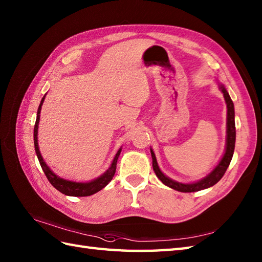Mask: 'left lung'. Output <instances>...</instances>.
<instances>
[{
  "label": "left lung",
  "mask_w": 262,
  "mask_h": 262,
  "mask_svg": "<svg viewBox=\"0 0 262 262\" xmlns=\"http://www.w3.org/2000/svg\"><path fill=\"white\" fill-rule=\"evenodd\" d=\"M219 84L220 90L223 92V96L226 102V108H227V115H226V143H225V151L223 157L220 160L219 164H217L215 168L211 170L209 173L204 177L203 179H200L198 181H193L190 183H182L179 181H176L171 178L166 177L162 171H161L160 166L158 164L157 157L153 152V149L151 148V155H152V162H153V170L155 172V174L159 178V179L164 183L165 186H168L174 190H178L180 192H194V191H199L203 190V189H207L209 187H213L219 182L222 177L224 176L225 171L227 170L230 165L231 160L233 158V153H234V147H235V137H236V133H235V113H234V104H233L232 99L230 97L229 92L226 91L225 86L222 84V83L217 82Z\"/></svg>",
  "instance_id": "1"
}]
</instances>
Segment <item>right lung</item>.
<instances>
[{"mask_svg": "<svg viewBox=\"0 0 262 262\" xmlns=\"http://www.w3.org/2000/svg\"><path fill=\"white\" fill-rule=\"evenodd\" d=\"M46 94L42 97L40 104H39V107H38L37 119H36L35 128H33V142H35V149H36L37 158L39 160V163H40L41 169L43 171V173L46 174L48 181L51 182L53 187L56 188L58 191L66 194V196H73V197L91 196V194L101 190L102 188H104L111 180H113V177L115 176V172H116L117 161H118V158H119L120 152H121V147L118 149V151H117L113 162H111L109 168L105 170L104 173H102L101 176L96 178V179H93L91 181H86V182L72 181V180H68V179H63V178H60L57 174H55L54 172L51 170V168H49V166L46 164L45 161H43L41 154H40V151H39V145H38V125H39V120H40L41 105L43 103V100H45V98H46Z\"/></svg>", "mask_w": 262, "mask_h": 262, "instance_id": "1", "label": "right lung"}]
</instances>
